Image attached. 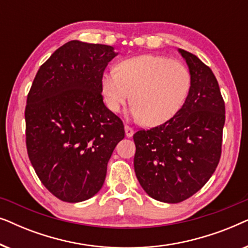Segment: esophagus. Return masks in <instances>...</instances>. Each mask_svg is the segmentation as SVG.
I'll return each mask as SVG.
<instances>
[{"mask_svg": "<svg viewBox=\"0 0 248 248\" xmlns=\"http://www.w3.org/2000/svg\"><path fill=\"white\" fill-rule=\"evenodd\" d=\"M124 130H125V135H126L127 138H132V137H133V134H134L133 128H131L130 126H127V125H125Z\"/></svg>", "mask_w": 248, "mask_h": 248, "instance_id": "obj_1", "label": "esophagus"}]
</instances>
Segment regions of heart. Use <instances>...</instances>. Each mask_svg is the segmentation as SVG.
Returning <instances> with one entry per match:
<instances>
[{"mask_svg": "<svg viewBox=\"0 0 248 248\" xmlns=\"http://www.w3.org/2000/svg\"><path fill=\"white\" fill-rule=\"evenodd\" d=\"M189 87L191 76L184 64L154 54L125 60L118 64L116 72H107L101 78L107 107L118 113L132 99L131 115L148 126L171 120L184 105Z\"/></svg>", "mask_w": 248, "mask_h": 248, "instance_id": "1", "label": "heart"}]
</instances>
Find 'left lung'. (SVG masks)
I'll use <instances>...</instances> for the list:
<instances>
[{"instance_id": "8db88e82", "label": "left lung", "mask_w": 248, "mask_h": 248, "mask_svg": "<svg viewBox=\"0 0 248 248\" xmlns=\"http://www.w3.org/2000/svg\"><path fill=\"white\" fill-rule=\"evenodd\" d=\"M191 87L184 105L171 120L138 131L134 170L152 199L178 203L200 191L221 155L225 103L215 74L198 56L184 49Z\"/></svg>"}]
</instances>
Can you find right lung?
I'll return each instance as SVG.
<instances>
[{
    "label": "right lung",
    "mask_w": 248,
    "mask_h": 248,
    "mask_svg": "<svg viewBox=\"0 0 248 248\" xmlns=\"http://www.w3.org/2000/svg\"><path fill=\"white\" fill-rule=\"evenodd\" d=\"M114 47L71 40L39 67L27 98V151L44 186L64 202L103 187L124 125L105 106L101 78Z\"/></svg>",
    "instance_id": "1"
}]
</instances>
